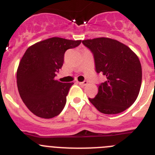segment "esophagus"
Returning a JSON list of instances; mask_svg holds the SVG:
<instances>
[{
	"mask_svg": "<svg viewBox=\"0 0 155 155\" xmlns=\"http://www.w3.org/2000/svg\"><path fill=\"white\" fill-rule=\"evenodd\" d=\"M79 84H80L81 86H82V87H84V86L87 85V81H83V82H79Z\"/></svg>",
	"mask_w": 155,
	"mask_h": 155,
	"instance_id": "1",
	"label": "esophagus"
}]
</instances>
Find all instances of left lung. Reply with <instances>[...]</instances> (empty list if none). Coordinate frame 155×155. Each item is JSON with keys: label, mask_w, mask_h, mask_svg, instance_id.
Segmentation results:
<instances>
[{"label": "left lung", "mask_w": 155, "mask_h": 155, "mask_svg": "<svg viewBox=\"0 0 155 155\" xmlns=\"http://www.w3.org/2000/svg\"><path fill=\"white\" fill-rule=\"evenodd\" d=\"M94 54L95 70L106 77L98 94L88 98L104 114H117L136 101L142 81L141 64L137 54L116 39L100 37L82 41Z\"/></svg>", "instance_id": "obj_1"}]
</instances>
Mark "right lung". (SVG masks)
Masks as SVG:
<instances>
[{"label":"right lung","mask_w":155,"mask_h":155,"mask_svg":"<svg viewBox=\"0 0 155 155\" xmlns=\"http://www.w3.org/2000/svg\"><path fill=\"white\" fill-rule=\"evenodd\" d=\"M81 40L53 37L31 45L24 53L17 70L20 96L31 113L50 119L61 113L74 83L55 80L64 63L66 50L79 46Z\"/></svg>","instance_id":"1"}]
</instances>
